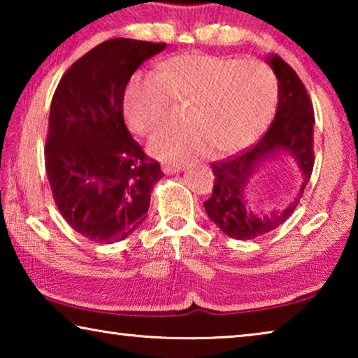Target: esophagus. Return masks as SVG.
Segmentation results:
<instances>
[{
  "label": "esophagus",
  "mask_w": 358,
  "mask_h": 358,
  "mask_svg": "<svg viewBox=\"0 0 358 358\" xmlns=\"http://www.w3.org/2000/svg\"><path fill=\"white\" fill-rule=\"evenodd\" d=\"M185 166L183 164H164L162 166V171L167 175H172V173H178L180 171H183Z\"/></svg>",
  "instance_id": "obj_1"
}]
</instances>
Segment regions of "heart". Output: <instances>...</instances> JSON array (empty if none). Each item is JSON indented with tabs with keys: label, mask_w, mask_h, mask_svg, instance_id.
I'll return each mask as SVG.
<instances>
[{
	"label": "heart",
	"mask_w": 358,
	"mask_h": 358,
	"mask_svg": "<svg viewBox=\"0 0 358 358\" xmlns=\"http://www.w3.org/2000/svg\"><path fill=\"white\" fill-rule=\"evenodd\" d=\"M172 101L191 102L187 128H167L151 138L150 153L178 162L207 153H235L262 136L278 106V80L257 59L199 53L173 57L157 74L137 76L124 96V115L137 134L167 123Z\"/></svg>",
	"instance_id": "obj_1"
}]
</instances>
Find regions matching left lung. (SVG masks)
<instances>
[{"label": "left lung", "mask_w": 358, "mask_h": 358, "mask_svg": "<svg viewBox=\"0 0 358 358\" xmlns=\"http://www.w3.org/2000/svg\"><path fill=\"white\" fill-rule=\"evenodd\" d=\"M266 63L278 78V110L273 123L250 150L211 164L213 192L203 202L210 220L227 237L237 240L256 238L280 227L299 205L314 166V110L305 85L278 55L266 57ZM281 154H289L301 169V191L286 208L256 214L245 199L247 185L265 162Z\"/></svg>", "instance_id": "left-lung-1"}]
</instances>
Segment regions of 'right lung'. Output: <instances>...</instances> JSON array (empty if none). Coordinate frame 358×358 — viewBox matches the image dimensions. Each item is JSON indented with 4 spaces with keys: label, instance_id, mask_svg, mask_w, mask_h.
Returning a JSON list of instances; mask_svg holds the SVG:
<instances>
[{
    "label": "right lung",
    "instance_id": "add662e5",
    "mask_svg": "<svg viewBox=\"0 0 358 358\" xmlns=\"http://www.w3.org/2000/svg\"><path fill=\"white\" fill-rule=\"evenodd\" d=\"M167 44L117 38L64 72L53 94L45 171L66 222L96 243L124 240L147 217L164 173L124 124L126 85Z\"/></svg>",
    "mask_w": 358,
    "mask_h": 358
}]
</instances>
